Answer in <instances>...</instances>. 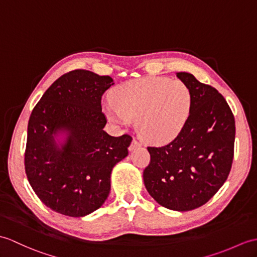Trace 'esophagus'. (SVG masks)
Returning <instances> with one entry per match:
<instances>
[{
	"label": "esophagus",
	"instance_id": "obj_1",
	"mask_svg": "<svg viewBox=\"0 0 257 257\" xmlns=\"http://www.w3.org/2000/svg\"><path fill=\"white\" fill-rule=\"evenodd\" d=\"M139 147H141V143L138 141V140H136V139H134L133 140V142H131V145H130V147H129V151H134L135 149H137V148H139Z\"/></svg>",
	"mask_w": 257,
	"mask_h": 257
}]
</instances>
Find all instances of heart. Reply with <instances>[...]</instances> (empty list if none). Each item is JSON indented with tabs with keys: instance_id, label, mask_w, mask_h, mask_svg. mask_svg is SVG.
Masks as SVG:
<instances>
[{
	"instance_id": "1",
	"label": "heart",
	"mask_w": 257,
	"mask_h": 257,
	"mask_svg": "<svg viewBox=\"0 0 257 257\" xmlns=\"http://www.w3.org/2000/svg\"><path fill=\"white\" fill-rule=\"evenodd\" d=\"M112 105L105 114L110 120H136L141 138L153 145L171 142L186 124L192 94L182 81L147 76L128 81L111 92Z\"/></svg>"
}]
</instances>
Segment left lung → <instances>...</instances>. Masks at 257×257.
Returning <instances> with one entry per match:
<instances>
[{
  "label": "left lung",
  "instance_id": "1",
  "mask_svg": "<svg viewBox=\"0 0 257 257\" xmlns=\"http://www.w3.org/2000/svg\"><path fill=\"white\" fill-rule=\"evenodd\" d=\"M176 76L192 94L189 118L164 147H148L151 161L143 182L158 204L188 211L209 200L228 178L234 153L235 121L224 97L187 72Z\"/></svg>",
  "mask_w": 257,
  "mask_h": 257
}]
</instances>
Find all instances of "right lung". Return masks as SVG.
Instances as JSON below:
<instances>
[{
	"label": "right lung",
	"instance_id": "obj_1",
	"mask_svg": "<svg viewBox=\"0 0 257 257\" xmlns=\"http://www.w3.org/2000/svg\"><path fill=\"white\" fill-rule=\"evenodd\" d=\"M114 81L74 70L47 89L29 117L25 172L35 194L51 210L84 217L110 192L112 168L128 156L133 138L104 130L101 96ZM65 136L62 142L56 137Z\"/></svg>",
	"mask_w": 257,
	"mask_h": 257
}]
</instances>
